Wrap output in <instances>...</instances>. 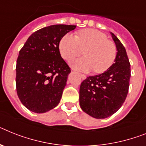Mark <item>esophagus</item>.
<instances>
[{
    "instance_id": "1",
    "label": "esophagus",
    "mask_w": 146,
    "mask_h": 146,
    "mask_svg": "<svg viewBox=\"0 0 146 146\" xmlns=\"http://www.w3.org/2000/svg\"><path fill=\"white\" fill-rule=\"evenodd\" d=\"M79 75H80V77L82 79H86V76L84 75V74H82V73H80Z\"/></svg>"
}]
</instances>
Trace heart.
Returning a JSON list of instances; mask_svg holds the SVG:
<instances>
[{"label":"heart","instance_id":"obj_1","mask_svg":"<svg viewBox=\"0 0 146 146\" xmlns=\"http://www.w3.org/2000/svg\"><path fill=\"white\" fill-rule=\"evenodd\" d=\"M59 51L62 58L70 61L84 51V58L73 60L71 67L78 70H93L101 73L114 62L117 46L107 36L94 29L81 30L78 35L66 34L60 41Z\"/></svg>","mask_w":146,"mask_h":146}]
</instances>
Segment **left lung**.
I'll return each mask as SVG.
<instances>
[{
    "label": "left lung",
    "mask_w": 146,
    "mask_h": 146,
    "mask_svg": "<svg viewBox=\"0 0 146 146\" xmlns=\"http://www.w3.org/2000/svg\"><path fill=\"white\" fill-rule=\"evenodd\" d=\"M117 46L114 63L103 73L87 77L79 89V104L82 111L96 119L113 115L124 103L129 88L131 65L125 48L113 33Z\"/></svg>",
    "instance_id": "1"
}]
</instances>
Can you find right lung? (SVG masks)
Here are the masks:
<instances>
[{"instance_id":"right-lung-1","label":"right lung","mask_w":146,"mask_h":146,"mask_svg":"<svg viewBox=\"0 0 146 146\" xmlns=\"http://www.w3.org/2000/svg\"><path fill=\"white\" fill-rule=\"evenodd\" d=\"M75 25L56 24L32 34L19 52L16 90L21 103L41 113L59 103L70 68L59 52L61 39Z\"/></svg>"}]
</instances>
